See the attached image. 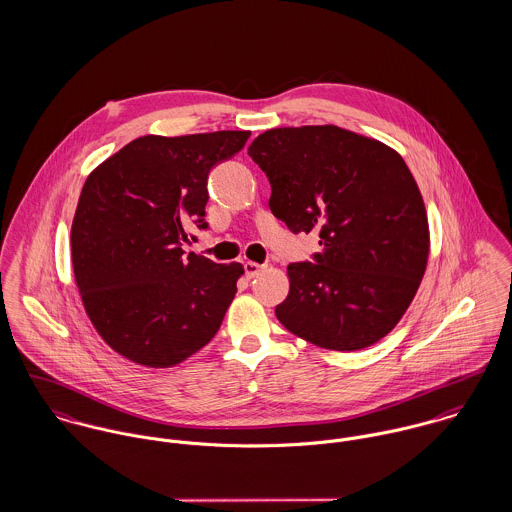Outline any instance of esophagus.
Masks as SVG:
<instances>
[{"instance_id": "1", "label": "esophagus", "mask_w": 512, "mask_h": 512, "mask_svg": "<svg viewBox=\"0 0 512 512\" xmlns=\"http://www.w3.org/2000/svg\"><path fill=\"white\" fill-rule=\"evenodd\" d=\"M264 270H266V266H264V264L244 262V274H246V278H254V276H258L260 272H264Z\"/></svg>"}]
</instances>
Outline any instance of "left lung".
Returning <instances> with one entry per match:
<instances>
[{
    "mask_svg": "<svg viewBox=\"0 0 512 512\" xmlns=\"http://www.w3.org/2000/svg\"><path fill=\"white\" fill-rule=\"evenodd\" d=\"M248 155L272 185L270 211L317 232L311 262L288 266L280 323L331 351H359L400 321L426 272L428 215L404 159L339 126L274 128Z\"/></svg>",
    "mask_w": 512,
    "mask_h": 512,
    "instance_id": "obj_1",
    "label": "left lung"
}]
</instances>
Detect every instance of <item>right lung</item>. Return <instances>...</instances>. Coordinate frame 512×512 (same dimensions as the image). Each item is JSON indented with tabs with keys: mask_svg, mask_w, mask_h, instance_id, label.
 I'll list each match as a JSON object with an SVG mask.
<instances>
[{
	"mask_svg": "<svg viewBox=\"0 0 512 512\" xmlns=\"http://www.w3.org/2000/svg\"><path fill=\"white\" fill-rule=\"evenodd\" d=\"M250 132L144 136L86 179L71 230L74 278L100 337L138 365L165 368L219 331L242 266L187 254L191 226L207 230L211 169Z\"/></svg>",
	"mask_w": 512,
	"mask_h": 512,
	"instance_id": "right-lung-1",
	"label": "right lung"
}]
</instances>
